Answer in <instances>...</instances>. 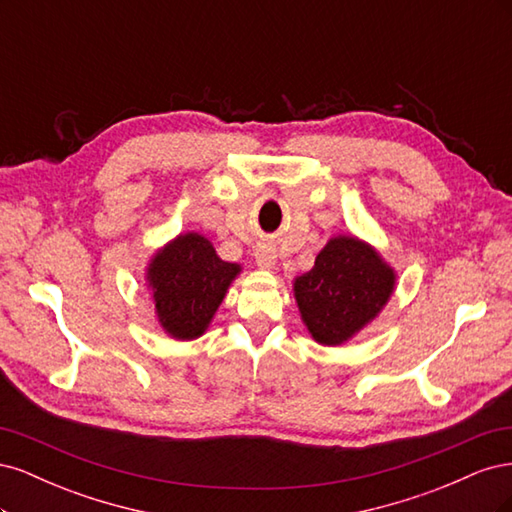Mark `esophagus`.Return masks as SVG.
Segmentation results:
<instances>
[{"mask_svg": "<svg viewBox=\"0 0 512 512\" xmlns=\"http://www.w3.org/2000/svg\"><path fill=\"white\" fill-rule=\"evenodd\" d=\"M256 265L260 267V269H273V265H275V260H277V250L273 245H269V243H262V245H258L256 247Z\"/></svg>", "mask_w": 512, "mask_h": 512, "instance_id": "1", "label": "esophagus"}]
</instances>
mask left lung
I'll return each mask as SVG.
<instances>
[{
    "mask_svg": "<svg viewBox=\"0 0 512 512\" xmlns=\"http://www.w3.org/2000/svg\"><path fill=\"white\" fill-rule=\"evenodd\" d=\"M395 288V273L354 237H335L314 269L294 280V297L318 344L339 346L378 316Z\"/></svg>",
    "mask_w": 512,
    "mask_h": 512,
    "instance_id": "left-lung-1",
    "label": "left lung"
}]
</instances>
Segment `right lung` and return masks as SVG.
<instances>
[{"label":"right lung","mask_w":512,"mask_h":512,"mask_svg":"<svg viewBox=\"0 0 512 512\" xmlns=\"http://www.w3.org/2000/svg\"><path fill=\"white\" fill-rule=\"evenodd\" d=\"M241 267L224 262L196 232L179 235L151 260L147 282L168 335L194 339L205 333Z\"/></svg>","instance_id":"obj_1"}]
</instances>
